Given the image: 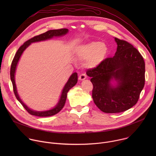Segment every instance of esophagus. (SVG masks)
<instances>
[{
	"instance_id": "1",
	"label": "esophagus",
	"mask_w": 156,
	"mask_h": 156,
	"mask_svg": "<svg viewBox=\"0 0 156 156\" xmlns=\"http://www.w3.org/2000/svg\"><path fill=\"white\" fill-rule=\"evenodd\" d=\"M87 77V75L85 73H82L79 76V80H83L84 79H86Z\"/></svg>"
}]
</instances>
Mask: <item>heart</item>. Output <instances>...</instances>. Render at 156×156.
<instances>
[{"label": "heart", "mask_w": 156, "mask_h": 156, "mask_svg": "<svg viewBox=\"0 0 156 156\" xmlns=\"http://www.w3.org/2000/svg\"><path fill=\"white\" fill-rule=\"evenodd\" d=\"M108 48L99 41H91L80 46L77 51L78 56L84 60H89L88 65L96 66L106 57Z\"/></svg>", "instance_id": "1"}]
</instances>
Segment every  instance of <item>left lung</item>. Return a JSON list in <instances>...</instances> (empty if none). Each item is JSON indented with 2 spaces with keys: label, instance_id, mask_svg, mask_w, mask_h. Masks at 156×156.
<instances>
[{
  "label": "left lung",
  "instance_id": "1",
  "mask_svg": "<svg viewBox=\"0 0 156 156\" xmlns=\"http://www.w3.org/2000/svg\"><path fill=\"white\" fill-rule=\"evenodd\" d=\"M115 40V55L86 70L91 77L94 102L105 113L122 112L134 106L145 83V63L141 54L127 41L117 37ZM112 78L119 83L115 88L109 84Z\"/></svg>",
  "mask_w": 156,
  "mask_h": 156
}]
</instances>
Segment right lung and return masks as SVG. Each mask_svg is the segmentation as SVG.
<instances>
[{
  "mask_svg": "<svg viewBox=\"0 0 156 156\" xmlns=\"http://www.w3.org/2000/svg\"><path fill=\"white\" fill-rule=\"evenodd\" d=\"M68 31H69L68 29H66V28L52 30H49V31H46V33L41 34L39 35L34 36L33 37H32L30 39L26 41L23 44V45L20 47V48L18 49V51H17L16 53L15 54L14 58L12 62L11 67H10V79H11V81H12V84H13V90L14 94H15L16 99H18V101L21 103V104L23 106V107L26 109L27 112L32 115H35V116H37V117H49V116H52V115H55L56 114L59 112L62 109V108L63 107V106L65 104L66 96H67V93L69 92V91L72 87H73L76 84V83L78 81V75H77V73H74L71 75L68 82L66 83V84H65V86L63 88L61 96H60V101L55 108H54L53 109L50 110L44 111V112H36V111H34V110H32L30 108H29L23 102H22L17 93L15 82V70H16L18 62L20 57L21 55L22 54V53H23V52L26 49V48L28 46H30V44L31 43L51 39L54 36H62V35L65 34L66 33H67Z\"/></svg>",
  "mask_w": 156,
  "mask_h": 156,
  "instance_id": "right-lung-1",
  "label": "right lung"
}]
</instances>
